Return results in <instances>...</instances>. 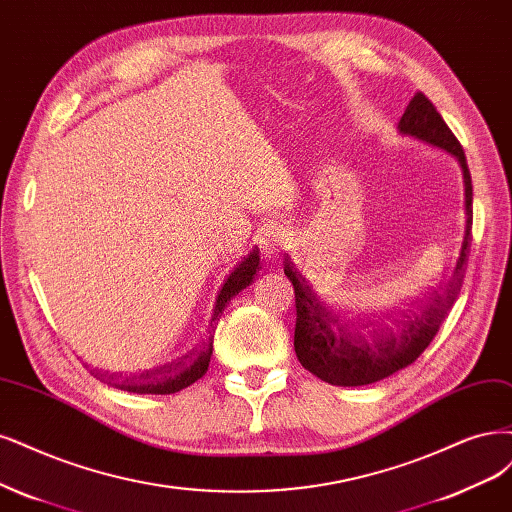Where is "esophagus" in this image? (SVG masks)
I'll return each mask as SVG.
<instances>
[{
    "label": "esophagus",
    "instance_id": "obj_1",
    "mask_svg": "<svg viewBox=\"0 0 512 512\" xmlns=\"http://www.w3.org/2000/svg\"><path fill=\"white\" fill-rule=\"evenodd\" d=\"M286 233L281 228H269L267 233L260 239V248L267 256H277L281 250L286 248Z\"/></svg>",
    "mask_w": 512,
    "mask_h": 512
}]
</instances>
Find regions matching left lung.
<instances>
[{"label":"left lung","mask_w":512,"mask_h":512,"mask_svg":"<svg viewBox=\"0 0 512 512\" xmlns=\"http://www.w3.org/2000/svg\"><path fill=\"white\" fill-rule=\"evenodd\" d=\"M398 131L453 154L462 167L466 231L460 256L443 288L430 292L426 298L394 317H387L381 324L370 322V326L351 324L326 307L305 277L294 269L290 258H284V273L292 281L296 301V356L309 373L330 385H368L413 364L436 337L464 284L472 241V178L462 144L457 142L443 116L436 112L434 103L424 93H415L409 101L398 122Z\"/></svg>","instance_id":"8db88e82"}]
</instances>
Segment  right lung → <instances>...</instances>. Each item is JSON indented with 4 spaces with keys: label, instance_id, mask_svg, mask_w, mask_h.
I'll return each instance as SVG.
<instances>
[{
    "label": "right lung",
    "instance_id": "obj_1",
    "mask_svg": "<svg viewBox=\"0 0 512 512\" xmlns=\"http://www.w3.org/2000/svg\"><path fill=\"white\" fill-rule=\"evenodd\" d=\"M258 254H260L258 250H252L248 256H243L239 267L231 275H228V279L224 281V286L216 298V307H214V315H211V322H209L207 339L197 349H192L190 356H184L178 362L165 364L161 368H154V370H148V373L133 375V377L108 375V373H103V375L95 373V377L103 383L116 387V390H125V392H133V394H175V392L184 390V387L195 383L197 379H201L207 373L211 351H214V334H216L222 311L226 309L228 303H231L233 296H237L243 288H248L252 284L258 269H262Z\"/></svg>",
    "mask_w": 512,
    "mask_h": 512
}]
</instances>
